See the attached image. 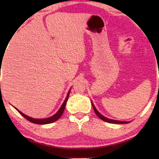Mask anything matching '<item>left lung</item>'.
<instances>
[{"label":"left lung","instance_id":"obj_1","mask_svg":"<svg viewBox=\"0 0 159 159\" xmlns=\"http://www.w3.org/2000/svg\"><path fill=\"white\" fill-rule=\"evenodd\" d=\"M91 103H92V106H93V110H94V111L95 114H96V115L98 116L99 117L100 119H102L103 121H106V122H108V123H112V124H118V125H119V124H127L129 123V121H118V120H114V119H108L107 118V117H105L104 116H103L101 113H100L96 109V108L95 107L94 104L93 103V102L91 101Z\"/></svg>","mask_w":159,"mask_h":159}]
</instances>
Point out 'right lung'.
Wrapping results in <instances>:
<instances>
[{"label":"right lung","instance_id":"1","mask_svg":"<svg viewBox=\"0 0 159 159\" xmlns=\"http://www.w3.org/2000/svg\"><path fill=\"white\" fill-rule=\"evenodd\" d=\"M70 90H71V88H70ZM70 90H69V93L66 95V99L64 100V103H63V104L61 105V108H59V109H58V111L56 112L55 114L53 115V116L48 117V118H45V119H34V118H32V117H30V116H27V115H25V114H23L22 112H21L20 111L17 109V108H16L15 107L14 108H16L17 111H18V112L21 115V116H23L25 119H27L28 121H30V122H32V123L37 124V125H47V124L53 123V122H54V121H57L58 119H59L63 113H64V109H65V106H66V102H67V101H68V98H69V93H70Z\"/></svg>","mask_w":159,"mask_h":159}]
</instances>
